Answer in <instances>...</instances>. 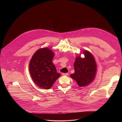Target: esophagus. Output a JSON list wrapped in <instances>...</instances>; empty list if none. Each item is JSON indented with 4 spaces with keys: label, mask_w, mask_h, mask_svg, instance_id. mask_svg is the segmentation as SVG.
I'll list each match as a JSON object with an SVG mask.
<instances>
[{
    "label": "esophagus",
    "mask_w": 122,
    "mask_h": 122,
    "mask_svg": "<svg viewBox=\"0 0 122 122\" xmlns=\"http://www.w3.org/2000/svg\"><path fill=\"white\" fill-rule=\"evenodd\" d=\"M68 75V73H62V75L63 76H67Z\"/></svg>",
    "instance_id": "1"
}]
</instances>
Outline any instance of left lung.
Segmentation results:
<instances>
[{"instance_id":"obj_1","label":"left lung","mask_w":122,"mask_h":122,"mask_svg":"<svg viewBox=\"0 0 122 122\" xmlns=\"http://www.w3.org/2000/svg\"><path fill=\"white\" fill-rule=\"evenodd\" d=\"M84 58L78 56L74 63L75 72L70 77L75 80L80 87H85L94 80L97 72V64L94 57L88 51H83Z\"/></svg>"}]
</instances>
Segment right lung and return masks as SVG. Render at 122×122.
Wrapping results in <instances>:
<instances>
[{
    "mask_svg": "<svg viewBox=\"0 0 122 122\" xmlns=\"http://www.w3.org/2000/svg\"><path fill=\"white\" fill-rule=\"evenodd\" d=\"M53 51L43 48L37 50L29 63V71L34 82L40 88L49 89L61 76L52 60Z\"/></svg>",
    "mask_w": 122,
    "mask_h": 122,
    "instance_id": "right-lung-1",
    "label": "right lung"
}]
</instances>
